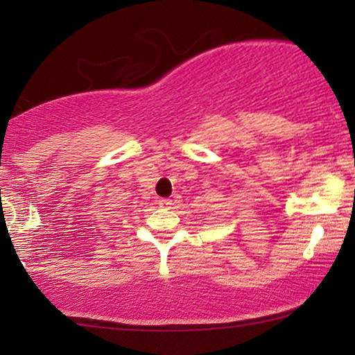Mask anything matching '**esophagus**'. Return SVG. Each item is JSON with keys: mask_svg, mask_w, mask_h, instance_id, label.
Listing matches in <instances>:
<instances>
[{"mask_svg": "<svg viewBox=\"0 0 355 355\" xmlns=\"http://www.w3.org/2000/svg\"><path fill=\"white\" fill-rule=\"evenodd\" d=\"M158 203H159V207H163V208H169V207L173 205V200H171V198H159Z\"/></svg>", "mask_w": 355, "mask_h": 355, "instance_id": "obj_1", "label": "esophagus"}]
</instances>
